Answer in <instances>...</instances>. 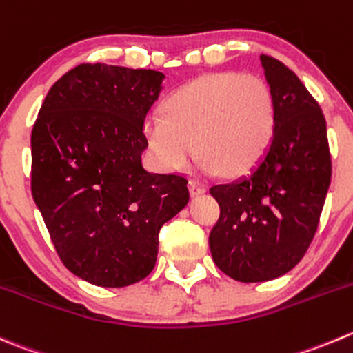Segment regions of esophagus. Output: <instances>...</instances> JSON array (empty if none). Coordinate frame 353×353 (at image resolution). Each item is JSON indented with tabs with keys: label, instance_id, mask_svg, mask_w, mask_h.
Here are the masks:
<instances>
[{
	"label": "esophagus",
	"instance_id": "esophagus-1",
	"mask_svg": "<svg viewBox=\"0 0 353 353\" xmlns=\"http://www.w3.org/2000/svg\"><path fill=\"white\" fill-rule=\"evenodd\" d=\"M190 191L193 196H198V194H203L207 188H205V184L198 183V181H190Z\"/></svg>",
	"mask_w": 353,
	"mask_h": 353
}]
</instances>
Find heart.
I'll return each mask as SVG.
<instances>
[{
	"instance_id": "b5f03b06",
	"label": "heart",
	"mask_w": 353,
	"mask_h": 353,
	"mask_svg": "<svg viewBox=\"0 0 353 353\" xmlns=\"http://www.w3.org/2000/svg\"><path fill=\"white\" fill-rule=\"evenodd\" d=\"M165 114L152 112L143 136L153 162L179 170L203 157V169L241 176L268 152L276 128V103L268 82L238 72L203 75L170 94Z\"/></svg>"
}]
</instances>
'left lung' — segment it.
Instances as JSON below:
<instances>
[{
	"label": "left lung",
	"instance_id": "left-lung-1",
	"mask_svg": "<svg viewBox=\"0 0 353 353\" xmlns=\"http://www.w3.org/2000/svg\"><path fill=\"white\" fill-rule=\"evenodd\" d=\"M276 103L268 152L248 176L210 188L221 207L208 238L215 265L241 283L292 271L316 234L331 183L326 121L295 72L262 54Z\"/></svg>",
	"mask_w": 353,
	"mask_h": 353
}]
</instances>
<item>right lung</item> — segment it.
I'll return each instance as SVG.
<instances>
[{
    "instance_id": "right-lung-1",
    "label": "right lung",
    "mask_w": 353,
    "mask_h": 353,
    "mask_svg": "<svg viewBox=\"0 0 353 353\" xmlns=\"http://www.w3.org/2000/svg\"><path fill=\"white\" fill-rule=\"evenodd\" d=\"M165 75L82 63L48 91L32 128L30 190L54 250L77 278L122 288L145 279L159 231L190 201L188 179L143 167V121Z\"/></svg>"
}]
</instances>
